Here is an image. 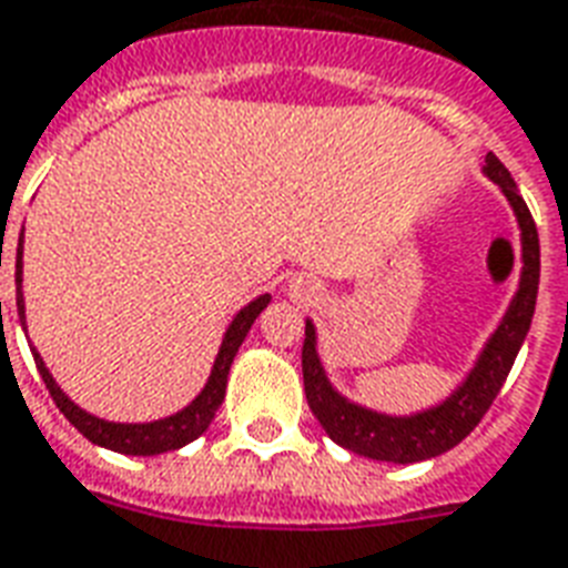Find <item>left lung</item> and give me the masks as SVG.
Masks as SVG:
<instances>
[{
	"label": "left lung",
	"instance_id": "1",
	"mask_svg": "<svg viewBox=\"0 0 568 568\" xmlns=\"http://www.w3.org/2000/svg\"><path fill=\"white\" fill-rule=\"evenodd\" d=\"M486 175L495 184H500L515 216H518L521 265L525 267H521V283H518L513 306L506 310L504 322L483 348L474 372L447 402H440L438 408L414 414V417H387V414H375V410H366L354 402L342 399L339 393L331 387V381L322 369V361H318V352H315L313 322H306V339H303L301 352L306 402H310V408L318 417L324 432L339 447L352 449L357 456L414 465V462H426V458L447 453L479 426V419L486 417V410L491 408V402L497 399V393L504 387L506 375L513 369L518 348H521V342L530 331V322H534L536 292H539V235H536L530 207L515 187L509 169L495 154L486 158Z\"/></svg>",
	"mask_w": 568,
	"mask_h": 568
}]
</instances>
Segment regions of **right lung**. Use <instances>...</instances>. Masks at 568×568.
<instances>
[{
    "label": "right lung",
    "mask_w": 568,
    "mask_h": 568,
    "mask_svg": "<svg viewBox=\"0 0 568 568\" xmlns=\"http://www.w3.org/2000/svg\"><path fill=\"white\" fill-rule=\"evenodd\" d=\"M23 235L17 241V313H20V322H23L26 331V315H23V292H20V283H23ZM267 303H271V294H262V297H255L250 306H244L241 313L235 315V322L229 324L226 339L220 345V354H216L214 369H211V378H207L205 389L199 393L196 399L190 402L187 408L179 410V414H172L166 419H154V423H106L101 417H92V414H85L82 408H77L68 396H64L62 389L55 387L53 375L47 372L43 366L41 354L34 352V363H38V372H41L43 384L50 389V396H53L55 408L62 410L64 417L71 419L73 426L80 428L85 438L98 444V447L115 449V453H124V456H158V453H169V449H179L190 440H196L207 426H211V419H214L216 408L223 405L226 399V381H229V366L235 361L237 348H241V342L246 339V333L253 327V322L258 318V313L265 310ZM2 306V303H0Z\"/></svg>",
    "instance_id": "obj_1"
}]
</instances>
